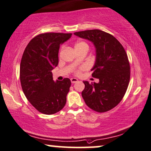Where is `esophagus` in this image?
<instances>
[{"instance_id":"1","label":"esophagus","mask_w":151,"mask_h":151,"mask_svg":"<svg viewBox=\"0 0 151 151\" xmlns=\"http://www.w3.org/2000/svg\"><path fill=\"white\" fill-rule=\"evenodd\" d=\"M70 81H71V83L73 84H74V83H77L78 81V80L77 78H70Z\"/></svg>"}]
</instances>
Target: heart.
Returning <instances> with one entry per match:
<instances>
[{
    "instance_id": "obj_1",
    "label": "heart",
    "mask_w": 151,
    "mask_h": 151,
    "mask_svg": "<svg viewBox=\"0 0 151 151\" xmlns=\"http://www.w3.org/2000/svg\"><path fill=\"white\" fill-rule=\"evenodd\" d=\"M88 47V45H87L85 42H83V41H81V42H77V43L76 44V46H75V47H76V48H78V47ZM85 66H83V67H81V68H80V69H78V70H76V73L77 74V75H79V74H81V70H83V69H85Z\"/></svg>"
}]
</instances>
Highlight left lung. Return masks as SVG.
Masks as SVG:
<instances>
[{
	"mask_svg": "<svg viewBox=\"0 0 151 151\" xmlns=\"http://www.w3.org/2000/svg\"><path fill=\"white\" fill-rule=\"evenodd\" d=\"M92 42L96 48V61L92 77L98 83L83 81L82 96L88 107L99 113L110 111L121 101L130 79L127 55L120 42L110 33L99 29L74 33Z\"/></svg>",
	"mask_w": 151,
	"mask_h": 151,
	"instance_id": "left-lung-1",
	"label": "left lung"
}]
</instances>
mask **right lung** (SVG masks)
Masks as SVG:
<instances>
[{"label":"right lung","instance_id":"right-lung-1","mask_svg":"<svg viewBox=\"0 0 151 151\" xmlns=\"http://www.w3.org/2000/svg\"><path fill=\"white\" fill-rule=\"evenodd\" d=\"M72 33H45L39 34L27 45L20 64L22 90L31 105L39 112L52 115L64 107L70 81H53L52 70L59 63L60 45Z\"/></svg>","mask_w":151,"mask_h":151}]
</instances>
